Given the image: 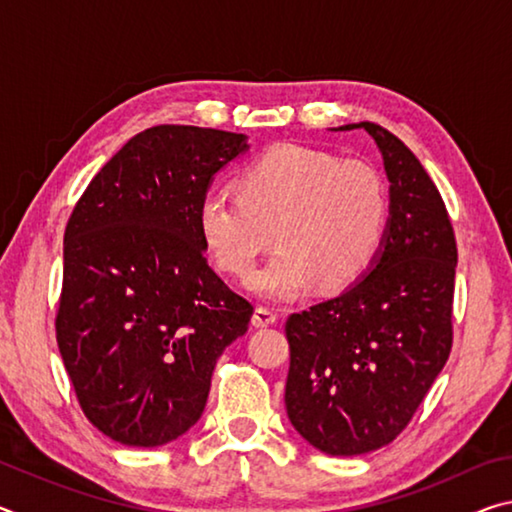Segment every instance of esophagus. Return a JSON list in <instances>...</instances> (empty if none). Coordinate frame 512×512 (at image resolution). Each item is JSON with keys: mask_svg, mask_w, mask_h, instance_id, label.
Here are the masks:
<instances>
[{"mask_svg": "<svg viewBox=\"0 0 512 512\" xmlns=\"http://www.w3.org/2000/svg\"><path fill=\"white\" fill-rule=\"evenodd\" d=\"M277 320V314L273 309H268V307H257L255 309V314H253V325L255 327H268V325H273Z\"/></svg>", "mask_w": 512, "mask_h": 512, "instance_id": "34e87169", "label": "esophagus"}]
</instances>
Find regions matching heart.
I'll return each instance as SVG.
<instances>
[{
	"label": "heart",
	"instance_id": "b5f03b06",
	"mask_svg": "<svg viewBox=\"0 0 512 512\" xmlns=\"http://www.w3.org/2000/svg\"><path fill=\"white\" fill-rule=\"evenodd\" d=\"M239 194L207 192L198 230L212 262L246 280L257 257L280 246L250 287L289 300L318 282L350 287L375 262L388 228V192L372 164L298 144H277L241 171Z\"/></svg>",
	"mask_w": 512,
	"mask_h": 512
}]
</instances>
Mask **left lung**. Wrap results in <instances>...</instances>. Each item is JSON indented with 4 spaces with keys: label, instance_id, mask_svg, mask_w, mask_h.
I'll list each match as a JSON object with an SVG mask.
<instances>
[{
    "label": "left lung",
    "instance_id": "8db88e82",
    "mask_svg": "<svg viewBox=\"0 0 512 512\" xmlns=\"http://www.w3.org/2000/svg\"><path fill=\"white\" fill-rule=\"evenodd\" d=\"M377 142L391 180V221L372 271L332 300L284 325L289 375L284 404L293 427L320 452L357 456L400 436L454 341L456 237L438 187L386 128Z\"/></svg>",
    "mask_w": 512,
    "mask_h": 512
}]
</instances>
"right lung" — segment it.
<instances>
[{
    "mask_svg": "<svg viewBox=\"0 0 512 512\" xmlns=\"http://www.w3.org/2000/svg\"><path fill=\"white\" fill-rule=\"evenodd\" d=\"M246 137L162 124L90 180L65 228L56 339L94 427L160 447L196 424L216 359L255 307L214 273L198 205Z\"/></svg>",
    "mask_w": 512,
    "mask_h": 512,
    "instance_id": "obj_1",
    "label": "right lung"
}]
</instances>
